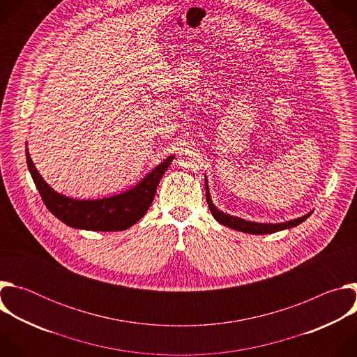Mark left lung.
I'll return each instance as SVG.
<instances>
[{"instance_id": "left-lung-1", "label": "left lung", "mask_w": 357, "mask_h": 357, "mask_svg": "<svg viewBox=\"0 0 357 357\" xmlns=\"http://www.w3.org/2000/svg\"><path fill=\"white\" fill-rule=\"evenodd\" d=\"M205 189H206V202L209 205V209L213 215V218L223 226H227L230 229H234L237 231H243V233H248V234H271L275 231H281L285 229H292L298 225H301L302 222L307 220L312 212L303 215L298 219H292L288 222H282V223H259V222H251V220H244L241 218L237 216H231L229 213H225L222 211H219L212 202L211 197V192H209V183H208V178L205 176Z\"/></svg>"}]
</instances>
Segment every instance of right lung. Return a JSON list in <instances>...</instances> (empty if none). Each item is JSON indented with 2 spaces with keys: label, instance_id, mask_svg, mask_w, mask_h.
<instances>
[{
  "label": "right lung",
  "instance_id": "right-lung-1",
  "mask_svg": "<svg viewBox=\"0 0 357 357\" xmlns=\"http://www.w3.org/2000/svg\"><path fill=\"white\" fill-rule=\"evenodd\" d=\"M25 151L28 169L49 212L73 229L93 231H120L134 226L149 209L174 160V155L168 157L126 192L101 199H73L50 188L35 168L28 148Z\"/></svg>",
  "mask_w": 357,
  "mask_h": 357
}]
</instances>
